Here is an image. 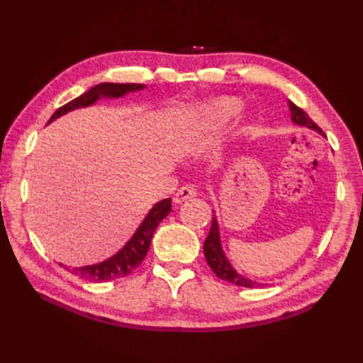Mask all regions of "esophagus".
Returning a JSON list of instances; mask_svg holds the SVG:
<instances>
[{
	"label": "esophagus",
	"instance_id": "esophagus-1",
	"mask_svg": "<svg viewBox=\"0 0 363 363\" xmlns=\"http://www.w3.org/2000/svg\"><path fill=\"white\" fill-rule=\"evenodd\" d=\"M197 196V191L194 186H191V184H184V186H182L179 191H177V194L174 197V202L175 203H182L184 202V200L188 199H192Z\"/></svg>",
	"mask_w": 363,
	"mask_h": 363
}]
</instances>
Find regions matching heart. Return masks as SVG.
Instances as JSON below:
<instances>
[{
    "label": "heart",
    "mask_w": 363,
    "mask_h": 363,
    "mask_svg": "<svg viewBox=\"0 0 363 363\" xmlns=\"http://www.w3.org/2000/svg\"><path fill=\"white\" fill-rule=\"evenodd\" d=\"M239 99L236 98H219L206 104L203 108V116L208 123H223V121L235 116L240 110Z\"/></svg>",
    "instance_id": "1"
}]
</instances>
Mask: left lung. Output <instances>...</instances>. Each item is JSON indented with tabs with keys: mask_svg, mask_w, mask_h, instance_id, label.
Segmentation results:
<instances>
[{
	"mask_svg": "<svg viewBox=\"0 0 363 363\" xmlns=\"http://www.w3.org/2000/svg\"><path fill=\"white\" fill-rule=\"evenodd\" d=\"M287 104H289V110H291L294 124L308 127V128H311V130H315L317 133L323 135L321 128L315 123H313V121L308 115H306V111H303L300 107H296L295 104L291 102V101H289ZM203 253H205L208 265L216 273L217 278H220L223 281H228V283H231V284H236V286H240V287H250V289L269 286L267 283H265V284L257 283V281H253V279L242 277L230 264V261L227 259V256H225V253H223V248H222V244H220L219 223H217L216 216L213 217L211 230H209V235H208L205 244H203Z\"/></svg>",
	"mask_w": 363,
	"mask_h": 363,
	"instance_id": "left-lung-1",
	"label": "left lung"
}]
</instances>
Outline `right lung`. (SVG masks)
Listing matches in <instances>:
<instances>
[{
    "label": "right lung",
    "instance_id": "obj_1",
    "mask_svg": "<svg viewBox=\"0 0 363 363\" xmlns=\"http://www.w3.org/2000/svg\"><path fill=\"white\" fill-rule=\"evenodd\" d=\"M144 86L146 85L143 84H110V82L94 85L84 94H80L79 98L72 99L71 102L65 104V106L60 107L59 110H55V113L51 116L50 123H52V121H55L63 115H67L68 111L90 107L101 98L118 99V98H123V96H125L127 93L140 91ZM171 211H172V200L171 199L160 200L158 203L152 206V209L147 213V216L144 217V220L141 222L140 227L133 233V236L127 240V244L121 248L116 255L98 264L84 265V267H72V269L67 267V269L72 273V275L86 281H91V283H102V281H110V279L128 275V273H132L144 261V257H146L149 252L152 236H154L157 227Z\"/></svg>",
    "mask_w": 363,
    "mask_h": 363
}]
</instances>
